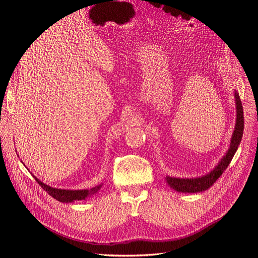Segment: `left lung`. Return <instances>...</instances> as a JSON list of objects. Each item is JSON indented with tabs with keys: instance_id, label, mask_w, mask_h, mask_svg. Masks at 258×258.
Instances as JSON below:
<instances>
[{
	"instance_id": "1",
	"label": "left lung",
	"mask_w": 258,
	"mask_h": 258,
	"mask_svg": "<svg viewBox=\"0 0 258 258\" xmlns=\"http://www.w3.org/2000/svg\"><path fill=\"white\" fill-rule=\"evenodd\" d=\"M235 101L237 109L236 125L232 136L230 149L226 152L225 156H223V158L220 160V163L218 164V166H216V168L213 171H211V172L204 176L196 178H177L166 176L167 183L171 188H173L174 190L179 192H201L204 191V190H207L209 187H212L216 180L222 175L224 170L228 167V165H230L232 161L243 134V109L239 94H238L237 91H235Z\"/></svg>"
}]
</instances>
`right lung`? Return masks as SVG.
Segmentation results:
<instances>
[{
  "label": "right lung",
  "mask_w": 258,
  "mask_h": 258,
  "mask_svg": "<svg viewBox=\"0 0 258 258\" xmlns=\"http://www.w3.org/2000/svg\"><path fill=\"white\" fill-rule=\"evenodd\" d=\"M35 177L36 182L39 184L42 189H44L45 191L49 194L51 197L56 199L57 201L62 202V203H69V202H74V201H81V200H85L87 197H91L93 195L97 194L99 190L101 189L103 184H100L98 186H95L91 189H83V190H68V189H58V188H53L45 185L42 183L41 180L38 179L36 176Z\"/></svg>",
  "instance_id": "1"
}]
</instances>
